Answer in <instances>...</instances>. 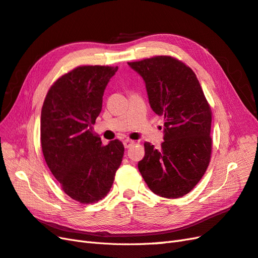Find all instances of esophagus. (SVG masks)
Returning <instances> with one entry per match:
<instances>
[{
	"label": "esophagus",
	"mask_w": 258,
	"mask_h": 258,
	"mask_svg": "<svg viewBox=\"0 0 258 258\" xmlns=\"http://www.w3.org/2000/svg\"><path fill=\"white\" fill-rule=\"evenodd\" d=\"M134 144V142L133 141H131V139H124L123 141V145H124V147L125 148H130V147Z\"/></svg>",
	"instance_id": "1"
}]
</instances>
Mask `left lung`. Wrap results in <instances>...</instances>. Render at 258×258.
Masks as SVG:
<instances>
[{"label": "left lung", "mask_w": 258, "mask_h": 258, "mask_svg": "<svg viewBox=\"0 0 258 258\" xmlns=\"http://www.w3.org/2000/svg\"><path fill=\"white\" fill-rule=\"evenodd\" d=\"M143 78L151 109L164 116V142L145 143L138 170L156 195L175 199L190 192L209 166L211 108L195 72L170 56L128 62Z\"/></svg>", "instance_id": "obj_1"}]
</instances>
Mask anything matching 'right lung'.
Masks as SVG:
<instances>
[{"label": "right lung", "mask_w": 258, "mask_h": 258, "mask_svg": "<svg viewBox=\"0 0 258 258\" xmlns=\"http://www.w3.org/2000/svg\"><path fill=\"white\" fill-rule=\"evenodd\" d=\"M117 67L82 66L49 88L41 112L44 159L62 190L80 203L101 200L111 188L124 154L114 139L101 146L92 125Z\"/></svg>", "instance_id": "right-lung-1"}]
</instances>
